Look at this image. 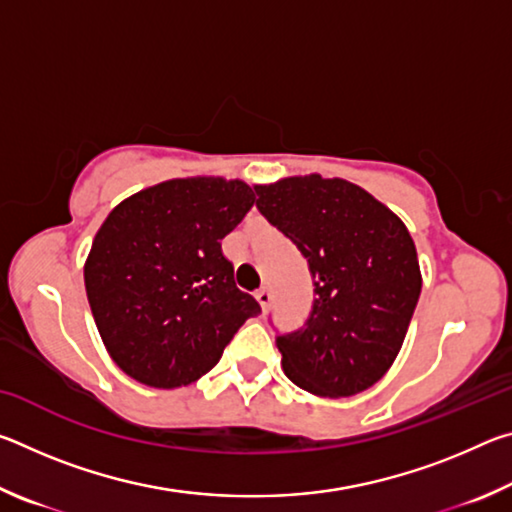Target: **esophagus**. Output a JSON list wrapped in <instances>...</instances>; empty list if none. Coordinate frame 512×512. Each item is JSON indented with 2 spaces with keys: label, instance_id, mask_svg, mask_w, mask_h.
<instances>
[{
  "label": "esophagus",
  "instance_id": "obj_1",
  "mask_svg": "<svg viewBox=\"0 0 512 512\" xmlns=\"http://www.w3.org/2000/svg\"><path fill=\"white\" fill-rule=\"evenodd\" d=\"M255 298L259 302V307H262V311H268V307H271V302H273V293L264 287L255 293Z\"/></svg>",
  "mask_w": 512,
  "mask_h": 512
}]
</instances>
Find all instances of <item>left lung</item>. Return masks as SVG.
<instances>
[{"label":"left lung","mask_w":512,"mask_h":512,"mask_svg":"<svg viewBox=\"0 0 512 512\" xmlns=\"http://www.w3.org/2000/svg\"><path fill=\"white\" fill-rule=\"evenodd\" d=\"M257 207L307 257L314 309L277 336L282 368L318 397L366 391L393 366L422 289L404 221L366 189L320 173L255 185Z\"/></svg>","instance_id":"1"}]
</instances>
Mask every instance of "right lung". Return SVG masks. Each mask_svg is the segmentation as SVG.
<instances>
[{"instance_id":"obj_1","label":"right lung","mask_w":512,"mask_h":512,"mask_svg":"<svg viewBox=\"0 0 512 512\" xmlns=\"http://www.w3.org/2000/svg\"><path fill=\"white\" fill-rule=\"evenodd\" d=\"M253 203L244 180L192 176L146 187L106 216L83 277L101 341L128 377L164 391L192 384L259 314L221 250Z\"/></svg>"}]
</instances>
